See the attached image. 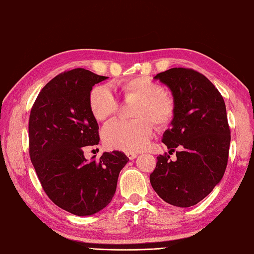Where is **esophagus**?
I'll list each match as a JSON object with an SVG mask.
<instances>
[{
    "label": "esophagus",
    "mask_w": 254,
    "mask_h": 254,
    "mask_svg": "<svg viewBox=\"0 0 254 254\" xmlns=\"http://www.w3.org/2000/svg\"><path fill=\"white\" fill-rule=\"evenodd\" d=\"M127 157L129 158V159L130 160H132V159H135V158L137 157V154H135V152H127Z\"/></svg>",
    "instance_id": "34e87169"
}]
</instances>
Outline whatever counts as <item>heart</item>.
Masks as SVG:
<instances>
[{
	"instance_id": "1",
	"label": "heart",
	"mask_w": 254,
	"mask_h": 254,
	"mask_svg": "<svg viewBox=\"0 0 254 254\" xmlns=\"http://www.w3.org/2000/svg\"><path fill=\"white\" fill-rule=\"evenodd\" d=\"M126 97H136L133 121L117 119L107 124L102 131L104 143L108 148L126 152L142 150L152 135V123L166 126L175 114V103L164 94V87L149 77L140 76L123 84ZM89 108L93 116L99 122L111 118L118 111V99L111 86L99 85L89 95Z\"/></svg>"
}]
</instances>
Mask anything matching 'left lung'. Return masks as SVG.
<instances>
[{
    "instance_id": "left-lung-1",
    "label": "left lung",
    "mask_w": 254,
    "mask_h": 254,
    "mask_svg": "<svg viewBox=\"0 0 254 254\" xmlns=\"http://www.w3.org/2000/svg\"><path fill=\"white\" fill-rule=\"evenodd\" d=\"M171 90L175 114L162 136L177 160L158 156L150 184L175 207L197 204L211 192L227 168L230 128L226 104L210 80L193 69L175 67L155 76Z\"/></svg>"
}]
</instances>
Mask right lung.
<instances>
[{
  "instance_id": "right-lung-1",
  "label": "right lung",
  "mask_w": 254,
  "mask_h": 254,
  "mask_svg": "<svg viewBox=\"0 0 254 254\" xmlns=\"http://www.w3.org/2000/svg\"><path fill=\"white\" fill-rule=\"evenodd\" d=\"M107 78L85 68L57 75L38 94L28 121L30 157L43 189L56 205L79 217L109 204L129 160L117 150L104 152L98 161L84 156L86 146L99 142L89 95Z\"/></svg>"
}]
</instances>
